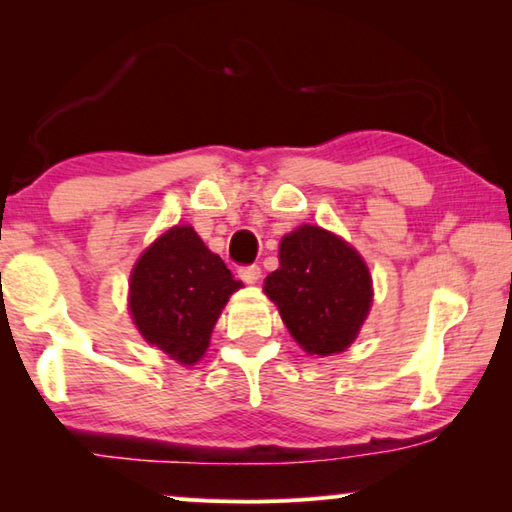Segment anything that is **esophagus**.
I'll return each mask as SVG.
<instances>
[{"instance_id": "obj_1", "label": "esophagus", "mask_w": 512, "mask_h": 512, "mask_svg": "<svg viewBox=\"0 0 512 512\" xmlns=\"http://www.w3.org/2000/svg\"><path fill=\"white\" fill-rule=\"evenodd\" d=\"M239 277L244 280L246 284H255L259 277H262V268L257 264H248V266H239Z\"/></svg>"}]
</instances>
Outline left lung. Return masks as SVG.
<instances>
[{"instance_id": "8db88e82", "label": "left lung", "mask_w": 512, "mask_h": 512, "mask_svg": "<svg viewBox=\"0 0 512 512\" xmlns=\"http://www.w3.org/2000/svg\"><path fill=\"white\" fill-rule=\"evenodd\" d=\"M264 291L300 348L318 357L357 339L372 302L368 266L357 250L316 225L282 239L280 268L266 277Z\"/></svg>"}]
</instances>
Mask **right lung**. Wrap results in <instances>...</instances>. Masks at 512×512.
<instances>
[{
  "instance_id": "1",
  "label": "right lung",
  "mask_w": 512,
  "mask_h": 512,
  "mask_svg": "<svg viewBox=\"0 0 512 512\" xmlns=\"http://www.w3.org/2000/svg\"><path fill=\"white\" fill-rule=\"evenodd\" d=\"M241 282L189 225H176L137 259L128 305L146 341L192 366L210 343L216 318Z\"/></svg>"
}]
</instances>
